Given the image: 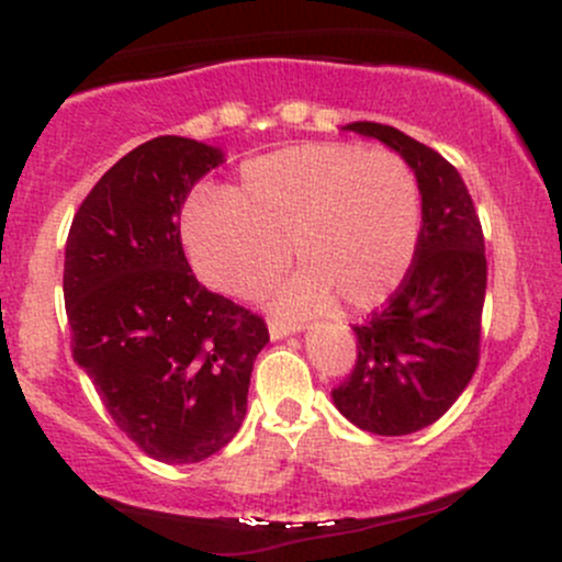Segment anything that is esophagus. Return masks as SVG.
Returning a JSON list of instances; mask_svg holds the SVG:
<instances>
[{
    "label": "esophagus",
    "mask_w": 562,
    "mask_h": 562,
    "mask_svg": "<svg viewBox=\"0 0 562 562\" xmlns=\"http://www.w3.org/2000/svg\"><path fill=\"white\" fill-rule=\"evenodd\" d=\"M299 330H301L299 322H290V319H269V335H272L274 340H277V338H285V335H293V333H299Z\"/></svg>",
    "instance_id": "34e87169"
}]
</instances>
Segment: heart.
Instances as JSON below:
<instances>
[{"instance_id":"heart-1","label":"heart","mask_w":562,"mask_h":562,"mask_svg":"<svg viewBox=\"0 0 562 562\" xmlns=\"http://www.w3.org/2000/svg\"><path fill=\"white\" fill-rule=\"evenodd\" d=\"M192 267L209 285L256 295L293 256L303 263L280 290L290 312L333 299L348 312L383 303L415 259L420 187L391 150L308 142L254 158L235 192L203 187L182 214Z\"/></svg>"}]
</instances>
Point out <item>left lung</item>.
<instances>
[{
	"label": "left lung",
	"mask_w": 562,
	"mask_h": 562,
	"mask_svg": "<svg viewBox=\"0 0 562 562\" xmlns=\"http://www.w3.org/2000/svg\"><path fill=\"white\" fill-rule=\"evenodd\" d=\"M346 128L385 142L409 164L423 195V224L402 285L364 325H353L357 364L333 389V402L362 430L406 436L434 425L479 367L483 229L460 171L434 147L375 121Z\"/></svg>",
	"instance_id": "obj_1"
}]
</instances>
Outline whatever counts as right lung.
<instances>
[{"instance_id": "1", "label": "right lung", "mask_w": 562, "mask_h": 562, "mask_svg": "<svg viewBox=\"0 0 562 562\" xmlns=\"http://www.w3.org/2000/svg\"><path fill=\"white\" fill-rule=\"evenodd\" d=\"M216 147L156 137L102 173L76 211L63 295L74 359L147 457L169 465L216 454L240 428L267 322L200 285L179 214Z\"/></svg>"}]
</instances>
